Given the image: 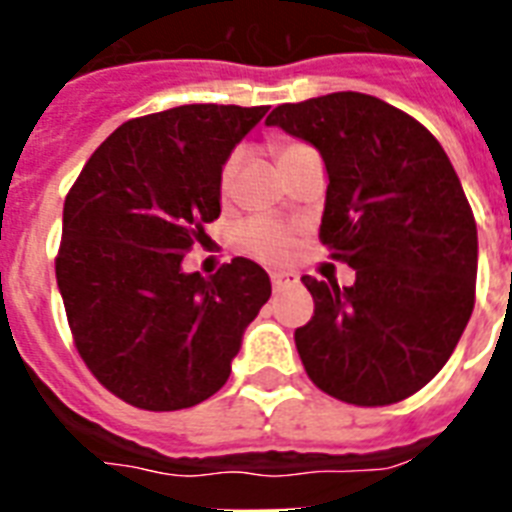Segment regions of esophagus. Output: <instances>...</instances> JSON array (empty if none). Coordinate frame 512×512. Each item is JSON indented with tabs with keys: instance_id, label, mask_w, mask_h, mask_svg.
<instances>
[{
	"instance_id": "esophagus-1",
	"label": "esophagus",
	"mask_w": 512,
	"mask_h": 512,
	"mask_svg": "<svg viewBox=\"0 0 512 512\" xmlns=\"http://www.w3.org/2000/svg\"><path fill=\"white\" fill-rule=\"evenodd\" d=\"M271 284H273V292H281V289H287V287H292V284H297V273L273 271L271 273Z\"/></svg>"
}]
</instances>
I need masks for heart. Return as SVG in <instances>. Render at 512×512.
<instances>
[{
  "instance_id": "1",
  "label": "heart",
  "mask_w": 512,
  "mask_h": 512,
  "mask_svg": "<svg viewBox=\"0 0 512 512\" xmlns=\"http://www.w3.org/2000/svg\"><path fill=\"white\" fill-rule=\"evenodd\" d=\"M303 148L300 143H276L273 151L281 159H287L292 151ZM233 172H236V156H231L225 162L223 172H220V188H228ZM241 249L247 255L263 260V263H287L292 252H295V233L289 231L287 225L276 223V220H252L244 225L241 231Z\"/></svg>"
}]
</instances>
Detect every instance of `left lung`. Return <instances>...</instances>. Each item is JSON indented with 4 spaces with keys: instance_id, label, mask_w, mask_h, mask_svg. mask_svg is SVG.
<instances>
[{
    "instance_id": "8db88e82",
    "label": "left lung",
    "mask_w": 512,
    "mask_h": 512,
    "mask_svg": "<svg viewBox=\"0 0 512 512\" xmlns=\"http://www.w3.org/2000/svg\"><path fill=\"white\" fill-rule=\"evenodd\" d=\"M327 164L321 244L356 271L350 287L303 276L311 321L295 332L329 396L385 406L425 388L476 303L478 233L460 177L417 119L364 92L284 103L265 119Z\"/></svg>"
}]
</instances>
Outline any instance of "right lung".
Returning a JSON list of instances; mask_svg holds the SVG:
<instances>
[{
  "mask_svg": "<svg viewBox=\"0 0 512 512\" xmlns=\"http://www.w3.org/2000/svg\"><path fill=\"white\" fill-rule=\"evenodd\" d=\"M268 106L193 103L124 122L84 164L63 204L55 276L68 327L103 388L148 412L188 409L223 388L268 273L233 257L183 271L220 217V172Z\"/></svg>",
  "mask_w": 512,
  "mask_h": 512,
  "instance_id": "1",
  "label": "right lung"
}]
</instances>
